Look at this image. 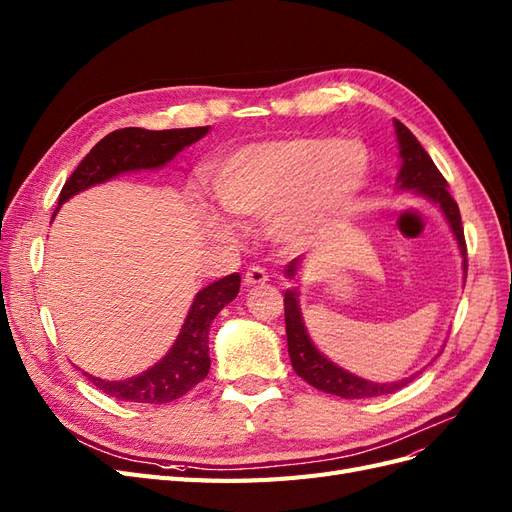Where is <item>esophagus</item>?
<instances>
[{"instance_id": "34e87169", "label": "esophagus", "mask_w": 512, "mask_h": 512, "mask_svg": "<svg viewBox=\"0 0 512 512\" xmlns=\"http://www.w3.org/2000/svg\"><path fill=\"white\" fill-rule=\"evenodd\" d=\"M243 282H245V286H265V284L269 282V275L265 273V269H260V267H252L250 271L245 273Z\"/></svg>"}]
</instances>
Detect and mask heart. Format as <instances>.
I'll return each mask as SVG.
<instances>
[{"label":"heart","mask_w":512,"mask_h":512,"mask_svg":"<svg viewBox=\"0 0 512 512\" xmlns=\"http://www.w3.org/2000/svg\"><path fill=\"white\" fill-rule=\"evenodd\" d=\"M369 166V149L356 138H275L228 156L213 175V194L232 215L267 220L273 241L297 247L363 190ZM205 218L213 230H226L218 215Z\"/></svg>","instance_id":"heart-1"}]
</instances>
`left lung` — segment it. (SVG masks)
Wrapping results in <instances>:
<instances>
[{"label": "left lung", "instance_id": "1", "mask_svg": "<svg viewBox=\"0 0 512 512\" xmlns=\"http://www.w3.org/2000/svg\"><path fill=\"white\" fill-rule=\"evenodd\" d=\"M395 132L399 143V156H401V170H399V190H412L429 198L433 205H438L444 213V220L453 230V237L457 239L459 252L463 256V271L468 273V254H466V239H463V226L459 207L448 194V183L442 177L440 170L429 158V153L416 141V136L404 126V123L395 119ZM303 265V258H294L286 267V277L294 280L299 275ZM284 314H286V337H288V354L292 369L314 389L331 393L344 399H363V397H378L404 389V386L416 378L418 374L399 380V382H371L350 374L344 367L329 361L312 342L307 333L305 320L301 316L299 307V290L292 288L284 292Z\"/></svg>", "mask_w": 512, "mask_h": 512}]
</instances>
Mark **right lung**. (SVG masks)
<instances>
[{
	"instance_id": "right-lung-1",
	"label": "right lung",
	"mask_w": 512,
	"mask_h": 512,
	"mask_svg": "<svg viewBox=\"0 0 512 512\" xmlns=\"http://www.w3.org/2000/svg\"><path fill=\"white\" fill-rule=\"evenodd\" d=\"M211 128H179V130H143V128H123L106 134L102 141L91 149L76 166L70 179L59 194V207L91 185L104 183L123 173L134 170L162 168L173 160L179 151L200 141ZM241 275L232 273L222 280L209 284L192 301V307L181 331L164 359L143 374L126 380H102L91 374H83L89 382H94L98 391L121 401H134V404H168L205 380L211 367L209 359V327L213 318L222 312L239 294Z\"/></svg>"
}]
</instances>
